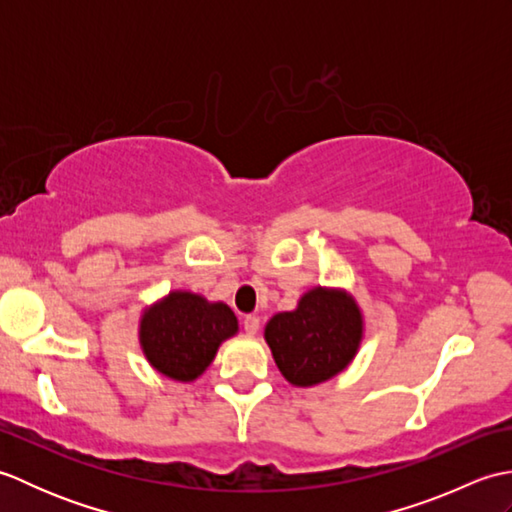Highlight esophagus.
Here are the masks:
<instances>
[{
  "label": "esophagus",
  "mask_w": 512,
  "mask_h": 512,
  "mask_svg": "<svg viewBox=\"0 0 512 512\" xmlns=\"http://www.w3.org/2000/svg\"><path fill=\"white\" fill-rule=\"evenodd\" d=\"M244 332L248 336H255L259 332V317H255V314H248V317H244Z\"/></svg>",
  "instance_id": "esophagus-1"
}]
</instances>
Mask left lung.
<instances>
[{
  "label": "left lung",
  "mask_w": 512,
  "mask_h": 512,
  "mask_svg": "<svg viewBox=\"0 0 512 512\" xmlns=\"http://www.w3.org/2000/svg\"><path fill=\"white\" fill-rule=\"evenodd\" d=\"M365 336V317L352 292L314 286L297 308L268 319L264 339L292 387H314L347 369Z\"/></svg>",
  "instance_id": "8db88e82"
}]
</instances>
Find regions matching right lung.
<instances>
[{"instance_id": "1", "label": "right lung", "mask_w": 512, "mask_h": 512, "mask_svg": "<svg viewBox=\"0 0 512 512\" xmlns=\"http://www.w3.org/2000/svg\"><path fill=\"white\" fill-rule=\"evenodd\" d=\"M239 332L235 312L191 290H169L138 319V343L147 363L176 383H193Z\"/></svg>"}]
</instances>
